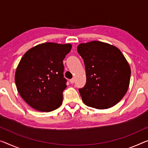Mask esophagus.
I'll use <instances>...</instances> for the list:
<instances>
[{"label":"esophagus","mask_w":148,"mask_h":148,"mask_svg":"<svg viewBox=\"0 0 148 148\" xmlns=\"http://www.w3.org/2000/svg\"><path fill=\"white\" fill-rule=\"evenodd\" d=\"M69 81H70V83H71V84H72V83H75V79L73 78V79H70Z\"/></svg>","instance_id":"obj_1"}]
</instances>
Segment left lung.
<instances>
[{
	"mask_svg": "<svg viewBox=\"0 0 148 148\" xmlns=\"http://www.w3.org/2000/svg\"><path fill=\"white\" fill-rule=\"evenodd\" d=\"M77 51L84 61L85 85L79 88L86 105L98 109L112 107L126 94L131 70L120 49L99 41L81 44Z\"/></svg>",
	"mask_w": 148,
	"mask_h": 148,
	"instance_id": "obj_1",
	"label": "left lung"
}]
</instances>
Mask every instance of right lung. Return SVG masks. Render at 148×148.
I'll use <instances>...</instances> for the list:
<instances>
[{
    "instance_id": "add662e5",
    "label": "right lung",
    "mask_w": 148,
    "mask_h": 148,
    "mask_svg": "<svg viewBox=\"0 0 148 148\" xmlns=\"http://www.w3.org/2000/svg\"><path fill=\"white\" fill-rule=\"evenodd\" d=\"M71 47L47 42L29 49L22 57L16 71L15 83L20 96L31 107L50 112L61 106L67 87L63 60Z\"/></svg>"
}]
</instances>
